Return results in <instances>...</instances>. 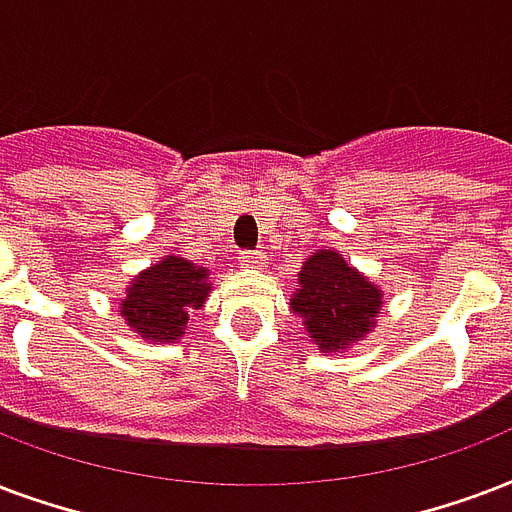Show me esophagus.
<instances>
[{
  "label": "esophagus",
  "mask_w": 512,
  "mask_h": 512,
  "mask_svg": "<svg viewBox=\"0 0 512 512\" xmlns=\"http://www.w3.org/2000/svg\"><path fill=\"white\" fill-rule=\"evenodd\" d=\"M239 265H241V268H263L265 252H241Z\"/></svg>",
  "instance_id": "34e87169"
}]
</instances>
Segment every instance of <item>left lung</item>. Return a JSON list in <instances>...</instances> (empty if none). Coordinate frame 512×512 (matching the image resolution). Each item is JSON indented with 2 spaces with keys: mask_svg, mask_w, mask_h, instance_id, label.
<instances>
[{
  "mask_svg": "<svg viewBox=\"0 0 512 512\" xmlns=\"http://www.w3.org/2000/svg\"><path fill=\"white\" fill-rule=\"evenodd\" d=\"M381 306L384 290L330 247L311 252L290 298L292 314L325 354H343L365 341L376 330Z\"/></svg>",
  "mask_w": 512,
  "mask_h": 512,
  "instance_id": "left-lung-1",
  "label": "left lung"
}]
</instances>
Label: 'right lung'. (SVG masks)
<instances>
[{
	"mask_svg": "<svg viewBox=\"0 0 512 512\" xmlns=\"http://www.w3.org/2000/svg\"><path fill=\"white\" fill-rule=\"evenodd\" d=\"M212 292L209 271L179 255H163L128 282L117 308L136 335L150 343H177L193 308Z\"/></svg>",
	"mask_w": 512,
	"mask_h": 512,
	"instance_id": "obj_1",
	"label": "right lung"
}]
</instances>
